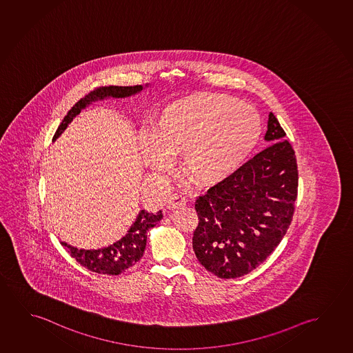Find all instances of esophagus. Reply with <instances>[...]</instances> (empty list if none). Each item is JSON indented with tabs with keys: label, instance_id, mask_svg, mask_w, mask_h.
Returning <instances> with one entry per match:
<instances>
[{
	"label": "esophagus",
	"instance_id": "esophagus-1",
	"mask_svg": "<svg viewBox=\"0 0 353 353\" xmlns=\"http://www.w3.org/2000/svg\"><path fill=\"white\" fill-rule=\"evenodd\" d=\"M185 203H186L185 196L181 195V194H174V195L169 197L168 208H172V210H175V208L184 206Z\"/></svg>",
	"mask_w": 353,
	"mask_h": 353
}]
</instances>
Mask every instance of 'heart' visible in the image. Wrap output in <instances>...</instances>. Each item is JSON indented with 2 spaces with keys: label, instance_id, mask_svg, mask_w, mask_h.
Here are the masks:
<instances>
[{
  "label": "heart",
  "instance_id": "obj_1",
  "mask_svg": "<svg viewBox=\"0 0 353 353\" xmlns=\"http://www.w3.org/2000/svg\"><path fill=\"white\" fill-rule=\"evenodd\" d=\"M260 132L259 115L246 103L227 94L196 93L158 110L142 156L150 167L161 170L181 154L188 179L199 185L219 184L241 168Z\"/></svg>",
  "mask_w": 353,
  "mask_h": 353
}]
</instances>
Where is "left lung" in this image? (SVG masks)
Instances as JSON below:
<instances>
[{
  "label": "left lung",
  "instance_id": "8db88e82",
  "mask_svg": "<svg viewBox=\"0 0 353 353\" xmlns=\"http://www.w3.org/2000/svg\"><path fill=\"white\" fill-rule=\"evenodd\" d=\"M269 114L265 140L272 142L233 175L196 197L199 224L192 248L219 279L252 272L269 258L288 230L298 195L294 150Z\"/></svg>",
  "mask_w": 353,
  "mask_h": 353
}]
</instances>
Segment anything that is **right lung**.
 <instances>
[{"mask_svg": "<svg viewBox=\"0 0 353 353\" xmlns=\"http://www.w3.org/2000/svg\"><path fill=\"white\" fill-rule=\"evenodd\" d=\"M142 85H130V87H119V85H109V87H98L94 90L84 95L79 99L63 118L60 126L57 128L52 140H57L62 134V131L68 128V123L72 119L79 115L83 108L87 107L92 101L97 99H104L107 97L112 98H123L134 94L142 90ZM162 211L157 213H151L142 210L134 223L128 230V234L123 236L120 241L114 243L112 245L98 250H84L77 249L73 246L68 245L62 241V245L68 249L73 259L81 263L83 268L103 274H120L123 271L134 266L145 252V243H147V230L154 227L162 219Z\"/></svg>", "mask_w": 353, "mask_h": 353, "instance_id": "1", "label": "right lung"}]
</instances>
